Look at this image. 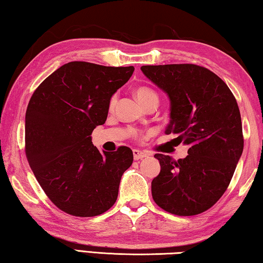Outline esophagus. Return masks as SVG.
Returning <instances> with one entry per match:
<instances>
[{"mask_svg":"<svg viewBox=\"0 0 263 263\" xmlns=\"http://www.w3.org/2000/svg\"><path fill=\"white\" fill-rule=\"evenodd\" d=\"M146 157H147V154H146L145 152H142V151L133 149V158H135V160H141Z\"/></svg>","mask_w":263,"mask_h":263,"instance_id":"34e87169","label":"esophagus"}]
</instances>
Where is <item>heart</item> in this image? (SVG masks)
Segmentation results:
<instances>
[{"label": "heart", "instance_id": "b5f03b06", "mask_svg": "<svg viewBox=\"0 0 263 263\" xmlns=\"http://www.w3.org/2000/svg\"><path fill=\"white\" fill-rule=\"evenodd\" d=\"M135 94H136L137 100L139 101L142 105L148 104V103H151V102H157V103L159 102L158 92L154 91L153 89H151L148 87L142 86V87L137 88ZM116 101H117V97H116V96L111 97L110 104H109L110 108H114L115 104H116Z\"/></svg>", "mask_w": 263, "mask_h": 263}]
</instances>
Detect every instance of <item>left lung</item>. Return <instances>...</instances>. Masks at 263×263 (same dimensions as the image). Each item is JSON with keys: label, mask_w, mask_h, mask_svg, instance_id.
I'll return each mask as SVG.
<instances>
[{"label": "left lung", "mask_w": 263, "mask_h": 263, "mask_svg": "<svg viewBox=\"0 0 263 263\" xmlns=\"http://www.w3.org/2000/svg\"><path fill=\"white\" fill-rule=\"evenodd\" d=\"M171 102L166 135L189 146L177 161L155 154L161 171L152 181L154 202L174 215L194 216L219 199L242 154V125L232 91L215 73L193 64L141 66Z\"/></svg>", "instance_id": "8db88e82"}]
</instances>
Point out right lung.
Returning a JSON list of instances; mask_svg holds the SVG:
<instances>
[{
  "label": "right lung",
  "mask_w": 263,
  "mask_h": 263,
  "mask_svg": "<svg viewBox=\"0 0 263 263\" xmlns=\"http://www.w3.org/2000/svg\"><path fill=\"white\" fill-rule=\"evenodd\" d=\"M133 70L72 61L44 80L31 97L26 158L48 198L68 215L99 216L117 199L133 153L126 146L101 153L91 132L105 123L111 97Z\"/></svg>",
  "instance_id": "add662e5"
}]
</instances>
